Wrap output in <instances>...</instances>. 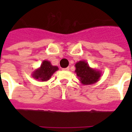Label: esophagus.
Listing matches in <instances>:
<instances>
[{
    "label": "esophagus",
    "instance_id": "esophagus-1",
    "mask_svg": "<svg viewBox=\"0 0 132 132\" xmlns=\"http://www.w3.org/2000/svg\"><path fill=\"white\" fill-rule=\"evenodd\" d=\"M69 69H70V68H69V67H67V68H63V70H69Z\"/></svg>",
    "mask_w": 132,
    "mask_h": 132
}]
</instances>
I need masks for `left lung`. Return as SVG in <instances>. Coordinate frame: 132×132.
Returning <instances> with one entry per match:
<instances>
[{
  "label": "left lung",
  "instance_id": "left-lung-1",
  "mask_svg": "<svg viewBox=\"0 0 132 132\" xmlns=\"http://www.w3.org/2000/svg\"><path fill=\"white\" fill-rule=\"evenodd\" d=\"M75 72L78 77L79 80L84 85H91L96 83L101 77L100 70L90 67L88 62L81 60L77 62Z\"/></svg>",
  "mask_w": 132,
  "mask_h": 132
}]
</instances>
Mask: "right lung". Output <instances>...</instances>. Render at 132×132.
<instances>
[{
  "label": "right lung",
  "instance_id": "1",
  "mask_svg": "<svg viewBox=\"0 0 132 132\" xmlns=\"http://www.w3.org/2000/svg\"><path fill=\"white\" fill-rule=\"evenodd\" d=\"M58 67L53 66L51 63L48 60H44L40 67L36 69L32 72V77L36 80L40 81H46L49 80L51 76L58 70Z\"/></svg>",
  "mask_w": 132,
  "mask_h": 132
}]
</instances>
